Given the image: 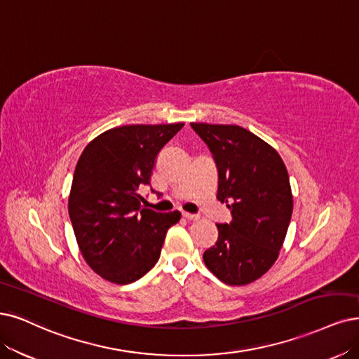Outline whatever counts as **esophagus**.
I'll list each match as a JSON object with an SVG mask.
<instances>
[{"label":"esophagus","mask_w":359,"mask_h":359,"mask_svg":"<svg viewBox=\"0 0 359 359\" xmlns=\"http://www.w3.org/2000/svg\"><path fill=\"white\" fill-rule=\"evenodd\" d=\"M183 217L188 219V220H198V219H200V216H198V215H191V213H183Z\"/></svg>","instance_id":"34e87169"}]
</instances>
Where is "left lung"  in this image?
<instances>
[{
    "label": "left lung",
    "mask_w": 359,
    "mask_h": 359,
    "mask_svg": "<svg viewBox=\"0 0 359 359\" xmlns=\"http://www.w3.org/2000/svg\"><path fill=\"white\" fill-rule=\"evenodd\" d=\"M215 156L217 201L232 222L216 224L219 238L203 256L228 285H245L266 273L280 256L293 213L288 171L269 143L240 126L191 123Z\"/></svg>",
    "instance_id": "1"
}]
</instances>
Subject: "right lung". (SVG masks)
I'll return each instance as SVG.
<instances>
[{"mask_svg":"<svg viewBox=\"0 0 359 359\" xmlns=\"http://www.w3.org/2000/svg\"><path fill=\"white\" fill-rule=\"evenodd\" d=\"M184 123L131 124L103 131L79 156L68 211L79 251L103 280L130 284L149 272L179 211L155 213L137 192L155 158Z\"/></svg>","mask_w":359,"mask_h":359,"instance_id":"add662e5","label":"right lung"}]
</instances>
